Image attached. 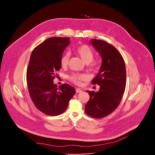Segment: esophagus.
I'll return each mask as SVG.
<instances>
[{"mask_svg":"<svg viewBox=\"0 0 155 155\" xmlns=\"http://www.w3.org/2000/svg\"><path fill=\"white\" fill-rule=\"evenodd\" d=\"M76 92L77 93H80L82 92V90L81 89H80V88H76Z\"/></svg>","mask_w":155,"mask_h":155,"instance_id":"esophagus-1","label":"esophagus"}]
</instances>
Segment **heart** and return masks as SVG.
Returning <instances> with one entry per match:
<instances>
[{
  "mask_svg": "<svg viewBox=\"0 0 155 155\" xmlns=\"http://www.w3.org/2000/svg\"><path fill=\"white\" fill-rule=\"evenodd\" d=\"M75 52L79 55L82 60L86 64L91 62V67L93 68H97L98 62H91L94 58V51L92 48L87 45H83L77 47L75 49ZM69 61V53H64L62 55L60 60V63L62 68L67 67ZM86 77L83 75H74L71 77V80L77 84H80L81 81L84 80Z\"/></svg>",
  "mask_w": 155,
  "mask_h": 155,
  "instance_id": "1",
  "label": "heart"
}]
</instances>
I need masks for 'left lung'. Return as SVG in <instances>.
<instances>
[{"instance_id":"obj_1","label":"left lung","mask_w":155,"mask_h":155,"mask_svg":"<svg viewBox=\"0 0 155 155\" xmlns=\"http://www.w3.org/2000/svg\"><path fill=\"white\" fill-rule=\"evenodd\" d=\"M90 43L100 54L102 64L92 81L93 84L100 86V89L96 93L86 91L90 98L85 112L91 117L101 118L114 112L121 100L126 87V66L122 56L113 45L97 39H91Z\"/></svg>"}]
</instances>
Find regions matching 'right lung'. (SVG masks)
Returning <instances> with one entry per match:
<instances>
[{"mask_svg": "<svg viewBox=\"0 0 155 155\" xmlns=\"http://www.w3.org/2000/svg\"><path fill=\"white\" fill-rule=\"evenodd\" d=\"M70 43L69 37L49 38L31 55L27 69L29 93L35 107L48 115L64 112L76 91L68 84L58 87L53 82L55 73L61 69V58Z\"/></svg>", "mask_w": 155, "mask_h": 155, "instance_id": "right-lung-1", "label": "right lung"}]
</instances>
